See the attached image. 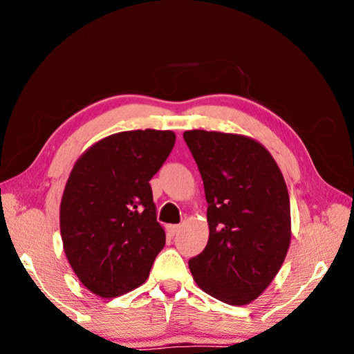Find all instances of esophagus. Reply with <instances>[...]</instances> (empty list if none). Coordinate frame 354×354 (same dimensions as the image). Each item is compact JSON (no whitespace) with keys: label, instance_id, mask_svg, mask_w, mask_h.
Returning a JSON list of instances; mask_svg holds the SVG:
<instances>
[{"label":"esophagus","instance_id":"1","mask_svg":"<svg viewBox=\"0 0 354 354\" xmlns=\"http://www.w3.org/2000/svg\"><path fill=\"white\" fill-rule=\"evenodd\" d=\"M179 230H181V226L179 225H167V234H169L170 237L178 234Z\"/></svg>","mask_w":354,"mask_h":354}]
</instances>
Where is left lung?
I'll list each match as a JSON object with an SVG mask.
<instances>
[{
    "mask_svg": "<svg viewBox=\"0 0 354 354\" xmlns=\"http://www.w3.org/2000/svg\"><path fill=\"white\" fill-rule=\"evenodd\" d=\"M201 173L209 241L189 268L201 290L243 306L277 277L290 245L289 192L268 149L247 136L185 131Z\"/></svg>",
    "mask_w": 354,
    "mask_h": 354,
    "instance_id": "1",
    "label": "left lung"
}]
</instances>
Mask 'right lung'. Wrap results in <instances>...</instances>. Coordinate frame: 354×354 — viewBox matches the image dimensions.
Segmentation results:
<instances>
[{"label":"right lung","instance_id":"1","mask_svg":"<svg viewBox=\"0 0 354 354\" xmlns=\"http://www.w3.org/2000/svg\"><path fill=\"white\" fill-rule=\"evenodd\" d=\"M175 140L173 131H123L76 160L61 201V236L71 268L95 295L112 298L142 286L164 248L149 179Z\"/></svg>","mask_w":354,"mask_h":354}]
</instances>
